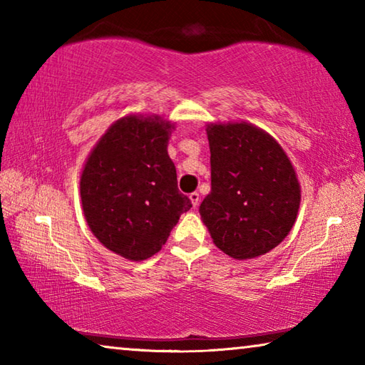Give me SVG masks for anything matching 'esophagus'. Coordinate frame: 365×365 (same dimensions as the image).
<instances>
[{
    "instance_id": "obj_1",
    "label": "esophagus",
    "mask_w": 365,
    "mask_h": 365,
    "mask_svg": "<svg viewBox=\"0 0 365 365\" xmlns=\"http://www.w3.org/2000/svg\"><path fill=\"white\" fill-rule=\"evenodd\" d=\"M190 200H191V205H193V207H196L197 205H200V193H197V191H195V193H191L190 195Z\"/></svg>"
}]
</instances>
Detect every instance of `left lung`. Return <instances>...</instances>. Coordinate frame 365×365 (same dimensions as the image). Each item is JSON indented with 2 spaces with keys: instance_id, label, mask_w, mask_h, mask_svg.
<instances>
[{
  "instance_id": "obj_1",
  "label": "left lung",
  "mask_w": 365,
  "mask_h": 365,
  "mask_svg": "<svg viewBox=\"0 0 365 365\" xmlns=\"http://www.w3.org/2000/svg\"><path fill=\"white\" fill-rule=\"evenodd\" d=\"M211 193L200 206L214 245L230 257L274 250L292 230L301 190L277 141L251 123L207 125Z\"/></svg>"
}]
</instances>
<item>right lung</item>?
I'll return each instance as SVG.
<instances>
[{
	"label": "right lung",
	"instance_id": "1",
	"mask_svg": "<svg viewBox=\"0 0 365 365\" xmlns=\"http://www.w3.org/2000/svg\"><path fill=\"white\" fill-rule=\"evenodd\" d=\"M172 128L159 117H123L98 141L80 177L91 232L130 261L156 255L191 207L168 154Z\"/></svg>",
	"mask_w": 365,
	"mask_h": 365
}]
</instances>
